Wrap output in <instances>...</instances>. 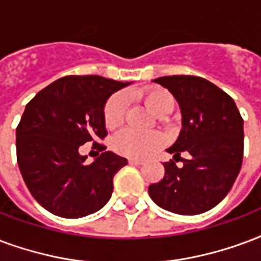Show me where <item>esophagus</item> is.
Returning <instances> with one entry per match:
<instances>
[{"instance_id": "34e87169", "label": "esophagus", "mask_w": 261, "mask_h": 261, "mask_svg": "<svg viewBox=\"0 0 261 261\" xmlns=\"http://www.w3.org/2000/svg\"><path fill=\"white\" fill-rule=\"evenodd\" d=\"M128 163H130V165H134V166H140L144 163V160L142 159H128Z\"/></svg>"}]
</instances>
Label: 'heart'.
<instances>
[{"instance_id": "b5f03b06", "label": "heart", "mask_w": 261, "mask_h": 261, "mask_svg": "<svg viewBox=\"0 0 261 261\" xmlns=\"http://www.w3.org/2000/svg\"><path fill=\"white\" fill-rule=\"evenodd\" d=\"M140 96L144 99L150 111L158 116H166L173 111L174 99L169 91L159 87H150L141 90ZM128 109V98L123 92L112 95L103 108V120L108 128H117L124 123L125 113ZM163 144V137L156 131L140 133L125 128L116 134L112 140V148L121 156L142 158Z\"/></svg>"}]
</instances>
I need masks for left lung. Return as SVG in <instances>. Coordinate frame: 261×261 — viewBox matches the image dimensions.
Masks as SVG:
<instances>
[{
  "label": "left lung",
  "mask_w": 261,
  "mask_h": 261,
  "mask_svg": "<svg viewBox=\"0 0 261 261\" xmlns=\"http://www.w3.org/2000/svg\"><path fill=\"white\" fill-rule=\"evenodd\" d=\"M178 102L182 130L169 153L183 162H165V177L148 188L162 209L194 216L213 209L228 194L244 159V119L231 96L198 76L153 80ZM181 153L189 155L185 160Z\"/></svg>",
  "instance_id": "8db88e82"
}]
</instances>
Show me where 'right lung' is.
<instances>
[{"label": "right lung", "instance_id": "right-lung-1", "mask_svg": "<svg viewBox=\"0 0 261 261\" xmlns=\"http://www.w3.org/2000/svg\"><path fill=\"white\" fill-rule=\"evenodd\" d=\"M128 83L101 76H65L42 88L26 105L16 127L19 170L33 198L65 219L102 209L113 192V177L127 159L105 150L106 99ZM86 142L101 155L90 164L78 153Z\"/></svg>", "mask_w": 261, "mask_h": 261}]
</instances>
